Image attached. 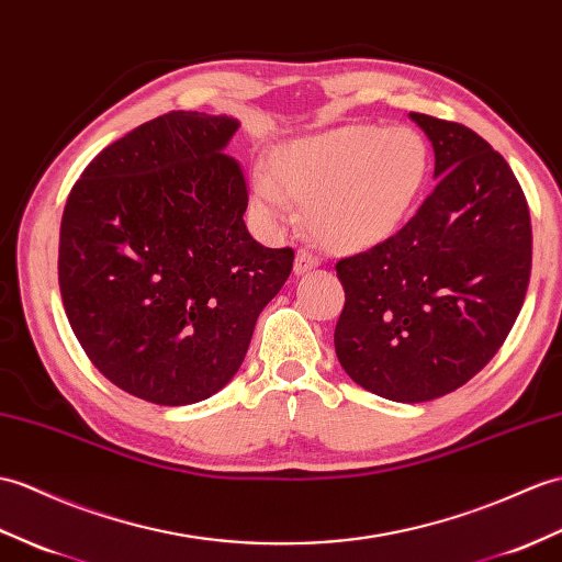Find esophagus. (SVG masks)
Returning a JSON list of instances; mask_svg holds the SVG:
<instances>
[{"label": "esophagus", "mask_w": 562, "mask_h": 562, "mask_svg": "<svg viewBox=\"0 0 562 562\" xmlns=\"http://www.w3.org/2000/svg\"><path fill=\"white\" fill-rule=\"evenodd\" d=\"M313 268H318V258L313 256L311 251H306V249L299 251L296 260H294V272H296V276H304V272H308Z\"/></svg>", "instance_id": "1"}]
</instances>
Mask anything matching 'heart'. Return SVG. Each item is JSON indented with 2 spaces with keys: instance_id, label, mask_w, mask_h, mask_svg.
I'll return each mask as SVG.
<instances>
[{
  "instance_id": "heart-1",
  "label": "heart",
  "mask_w": 562,
  "mask_h": 562,
  "mask_svg": "<svg viewBox=\"0 0 562 562\" xmlns=\"http://www.w3.org/2000/svg\"><path fill=\"white\" fill-rule=\"evenodd\" d=\"M426 167V143L414 128L347 124L284 146L272 177L292 201L306 205L308 229L325 249L355 254L400 227ZM279 190L258 179L254 203L266 220L284 225L292 207Z\"/></svg>"
}]
</instances>
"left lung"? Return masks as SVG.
<instances>
[{"instance_id":"8db88e82","label":"left lung","mask_w":562,"mask_h":562,"mask_svg":"<svg viewBox=\"0 0 562 562\" xmlns=\"http://www.w3.org/2000/svg\"><path fill=\"white\" fill-rule=\"evenodd\" d=\"M436 153V187L393 237L337 260L347 375L393 402L452 393L495 357L525 304L529 205L501 153L458 122L412 112Z\"/></svg>"}]
</instances>
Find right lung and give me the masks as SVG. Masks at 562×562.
Wrapping results in <instances>:
<instances>
[{
    "mask_svg": "<svg viewBox=\"0 0 562 562\" xmlns=\"http://www.w3.org/2000/svg\"><path fill=\"white\" fill-rule=\"evenodd\" d=\"M239 122L167 112L114 140L76 181L59 290L76 340L124 393L181 407L225 387L292 249L244 225L249 191L225 155Z\"/></svg>",
    "mask_w": 562,
    "mask_h": 562,
    "instance_id": "obj_1",
    "label": "right lung"
}]
</instances>
